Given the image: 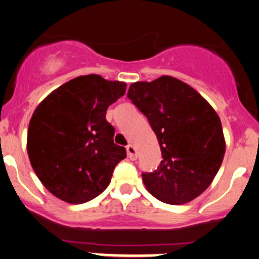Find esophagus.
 I'll list each match as a JSON object with an SVG mask.
<instances>
[{
	"instance_id": "obj_1",
	"label": "esophagus",
	"mask_w": 259,
	"mask_h": 259,
	"mask_svg": "<svg viewBox=\"0 0 259 259\" xmlns=\"http://www.w3.org/2000/svg\"><path fill=\"white\" fill-rule=\"evenodd\" d=\"M126 149H127V155H128L131 160L137 159V151H136V148L132 146V144H128V146L126 147Z\"/></svg>"
}]
</instances>
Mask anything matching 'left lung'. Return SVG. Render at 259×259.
Masks as SVG:
<instances>
[{
	"label": "left lung",
	"instance_id": "8db88e82",
	"mask_svg": "<svg viewBox=\"0 0 259 259\" xmlns=\"http://www.w3.org/2000/svg\"><path fill=\"white\" fill-rule=\"evenodd\" d=\"M127 97L148 118L163 160L143 173L147 190L162 202L191 201L212 183L224 160V132L212 106L190 85L173 76L131 84Z\"/></svg>",
	"mask_w": 259,
	"mask_h": 259
}]
</instances>
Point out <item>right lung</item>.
<instances>
[{
	"mask_svg": "<svg viewBox=\"0 0 259 259\" xmlns=\"http://www.w3.org/2000/svg\"><path fill=\"white\" fill-rule=\"evenodd\" d=\"M126 82L100 75L77 76L55 89L33 112L27 152L33 170L54 196L82 204L107 188L126 158L113 143L106 111L126 93Z\"/></svg>",
	"mask_w": 259,
	"mask_h": 259,
	"instance_id": "right-lung-1",
	"label": "right lung"
}]
</instances>
